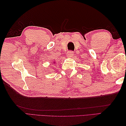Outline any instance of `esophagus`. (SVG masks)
I'll return each instance as SVG.
<instances>
[{"mask_svg": "<svg viewBox=\"0 0 126 126\" xmlns=\"http://www.w3.org/2000/svg\"><path fill=\"white\" fill-rule=\"evenodd\" d=\"M74 56V52L73 51H68L67 53V57L69 58H71Z\"/></svg>", "mask_w": 126, "mask_h": 126, "instance_id": "esophagus-1", "label": "esophagus"}]
</instances>
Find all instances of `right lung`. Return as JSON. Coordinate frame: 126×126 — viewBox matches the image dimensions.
I'll use <instances>...</instances> for the list:
<instances>
[{
	"mask_svg": "<svg viewBox=\"0 0 126 126\" xmlns=\"http://www.w3.org/2000/svg\"><path fill=\"white\" fill-rule=\"evenodd\" d=\"M54 63H55V62H54Z\"/></svg>",
	"mask_w": 126,
	"mask_h": 126,
	"instance_id": "obj_1",
	"label": "right lung"
}]
</instances>
